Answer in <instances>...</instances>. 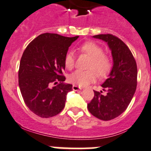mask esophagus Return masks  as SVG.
Here are the masks:
<instances>
[{
  "instance_id": "obj_1",
  "label": "esophagus",
  "mask_w": 151,
  "mask_h": 151,
  "mask_svg": "<svg viewBox=\"0 0 151 151\" xmlns=\"http://www.w3.org/2000/svg\"><path fill=\"white\" fill-rule=\"evenodd\" d=\"M72 89H73L74 91H79V90L81 89V88L80 86L77 85H73V86H72Z\"/></svg>"
}]
</instances>
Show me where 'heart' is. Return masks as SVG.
I'll list each match as a JSON object with an SVG mask.
<instances>
[{"mask_svg": "<svg viewBox=\"0 0 151 151\" xmlns=\"http://www.w3.org/2000/svg\"><path fill=\"white\" fill-rule=\"evenodd\" d=\"M79 50L91 58L88 65V69L90 70L74 72L69 77L70 82L76 85L86 86L96 81L97 74L100 77H104L109 73L111 67L110 58L107 54L103 52V49L99 45L93 42H86L79 46ZM74 52L72 51L68 52L65 57V67L71 70L74 67Z\"/></svg>", "mask_w": 151, "mask_h": 151, "instance_id": "obj_1", "label": "heart"}]
</instances>
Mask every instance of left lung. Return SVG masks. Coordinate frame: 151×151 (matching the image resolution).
<instances>
[{"label":"left lung","instance_id":"left-lung-1","mask_svg":"<svg viewBox=\"0 0 151 151\" xmlns=\"http://www.w3.org/2000/svg\"><path fill=\"white\" fill-rule=\"evenodd\" d=\"M93 37L107 42L111 50L114 65L101 86L103 91H93L94 96L87 104L89 111L103 121L121 115L127 109L137 86V65L128 46L112 34H101Z\"/></svg>","mask_w":151,"mask_h":151}]
</instances>
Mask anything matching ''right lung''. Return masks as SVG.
Masks as SVG:
<instances>
[{
  "label": "right lung",
  "instance_id": "obj_1",
  "mask_svg": "<svg viewBox=\"0 0 151 151\" xmlns=\"http://www.w3.org/2000/svg\"><path fill=\"white\" fill-rule=\"evenodd\" d=\"M78 37L43 33L23 52L18 71L19 87L26 106L38 116H55L65 108L67 93L72 89V84L63 83L65 57Z\"/></svg>",
  "mask_w": 151,
  "mask_h": 151
}]
</instances>
